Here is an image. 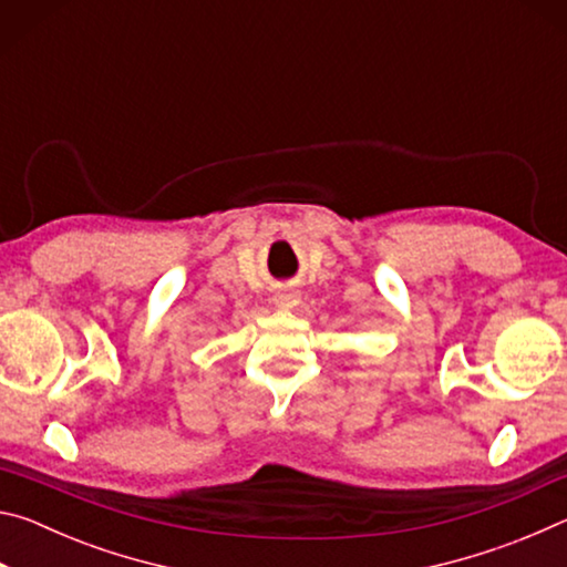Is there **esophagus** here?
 <instances>
[{
  "label": "esophagus",
  "mask_w": 567,
  "mask_h": 567,
  "mask_svg": "<svg viewBox=\"0 0 567 567\" xmlns=\"http://www.w3.org/2000/svg\"><path fill=\"white\" fill-rule=\"evenodd\" d=\"M275 307H280V310H292V307L300 302V295H297L295 290H287V287H282V290L275 292Z\"/></svg>",
  "instance_id": "1"
}]
</instances>
